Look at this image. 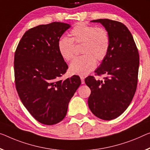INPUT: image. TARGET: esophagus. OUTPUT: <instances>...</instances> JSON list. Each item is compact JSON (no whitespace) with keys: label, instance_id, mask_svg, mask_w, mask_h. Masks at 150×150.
Returning <instances> with one entry per match:
<instances>
[{"label":"esophagus","instance_id":"obj_1","mask_svg":"<svg viewBox=\"0 0 150 150\" xmlns=\"http://www.w3.org/2000/svg\"><path fill=\"white\" fill-rule=\"evenodd\" d=\"M80 80H81L82 84H84V77L81 76H80Z\"/></svg>","mask_w":150,"mask_h":150}]
</instances>
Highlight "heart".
<instances>
[{"instance_id":"obj_1","label":"heart","mask_w":150,"mask_h":150,"mask_svg":"<svg viewBox=\"0 0 150 150\" xmlns=\"http://www.w3.org/2000/svg\"><path fill=\"white\" fill-rule=\"evenodd\" d=\"M71 38L61 37L57 48L61 56L70 62L74 57L75 45L82 44V56L76 57L70 66L71 73L86 75L94 70L96 59L101 62L107 57L110 45L109 33L103 27L78 23L70 31Z\"/></svg>"}]
</instances>
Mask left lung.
Wrapping results in <instances>:
<instances>
[{
    "label": "left lung",
    "mask_w": 150,
    "mask_h": 150,
    "mask_svg": "<svg viewBox=\"0 0 150 150\" xmlns=\"http://www.w3.org/2000/svg\"><path fill=\"white\" fill-rule=\"evenodd\" d=\"M100 23L109 33L110 45L107 57L95 70L105 75L103 80L89 76L85 83L91 91L88 99L91 112L103 120H112L127 109L137 85L139 56L133 36L125 25L107 19L93 20Z\"/></svg>",
    "instance_id": "1"
}]
</instances>
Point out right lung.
<instances>
[{"label": "right lung", "mask_w": 150, "mask_h": 150, "mask_svg": "<svg viewBox=\"0 0 150 150\" xmlns=\"http://www.w3.org/2000/svg\"><path fill=\"white\" fill-rule=\"evenodd\" d=\"M70 27L67 23L53 22L29 29L15 52L17 93L29 113L44 125L63 120L68 103L81 84L76 75L60 79L68 67L58 51L57 42Z\"/></svg>", "instance_id": "add662e5"}]
</instances>
